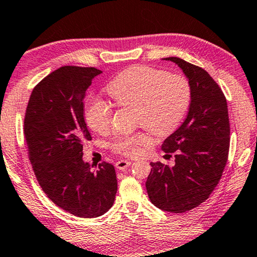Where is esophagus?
I'll return each mask as SVG.
<instances>
[{"label":"esophagus","instance_id":"esophagus-1","mask_svg":"<svg viewBox=\"0 0 257 257\" xmlns=\"http://www.w3.org/2000/svg\"><path fill=\"white\" fill-rule=\"evenodd\" d=\"M130 164H132V162L121 160V161H118V162H116V163H115V166H116L117 170H121V171H123V170L127 169Z\"/></svg>","mask_w":257,"mask_h":257}]
</instances>
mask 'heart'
<instances>
[{"label": "heart", "instance_id": "b5f03b06", "mask_svg": "<svg viewBox=\"0 0 257 257\" xmlns=\"http://www.w3.org/2000/svg\"><path fill=\"white\" fill-rule=\"evenodd\" d=\"M118 107H133L136 124L150 133L164 136L172 133L185 115L191 100L189 81L182 75L148 66H134L125 70L109 82L106 88ZM113 107L100 99H92L85 109L88 127L103 133L110 127ZM146 134L118 136L111 144L116 153L125 156L135 155L146 146Z\"/></svg>", "mask_w": 257, "mask_h": 257}]
</instances>
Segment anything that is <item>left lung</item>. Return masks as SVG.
Segmentation results:
<instances>
[{
	"label": "left lung",
	"mask_w": 257,
	"mask_h": 257,
	"mask_svg": "<svg viewBox=\"0 0 257 257\" xmlns=\"http://www.w3.org/2000/svg\"><path fill=\"white\" fill-rule=\"evenodd\" d=\"M164 60L185 74L191 102L185 121L162 144L164 153H176L175 165L150 163L146 187L156 207L183 213L207 199L221 178L229 151L228 109L221 88L204 68L177 57Z\"/></svg>",
	"instance_id": "1"
}]
</instances>
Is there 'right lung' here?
<instances>
[{
	"instance_id": "1",
	"label": "right lung",
	"mask_w": 257,
	"mask_h": 257,
	"mask_svg": "<svg viewBox=\"0 0 257 257\" xmlns=\"http://www.w3.org/2000/svg\"><path fill=\"white\" fill-rule=\"evenodd\" d=\"M95 67L63 66L32 91L24 118L29 158L39 185L57 206L79 218H96L114 204L117 191L114 166L92 171L82 160L92 136L85 122L84 99Z\"/></svg>"
}]
</instances>
